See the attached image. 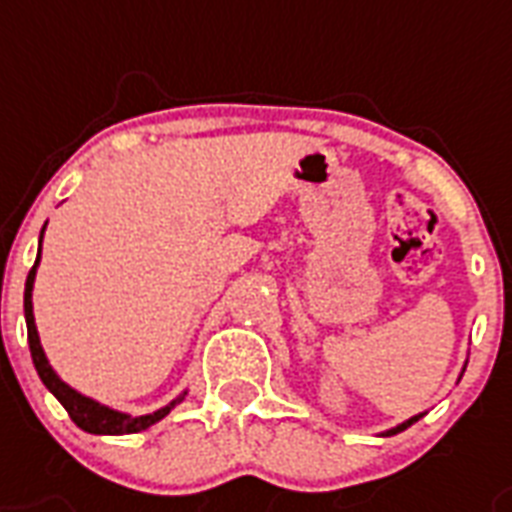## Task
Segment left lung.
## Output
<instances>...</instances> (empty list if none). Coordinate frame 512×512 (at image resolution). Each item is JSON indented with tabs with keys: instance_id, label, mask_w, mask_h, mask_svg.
Instances as JSON below:
<instances>
[{
	"instance_id": "left-lung-1",
	"label": "left lung",
	"mask_w": 512,
	"mask_h": 512,
	"mask_svg": "<svg viewBox=\"0 0 512 512\" xmlns=\"http://www.w3.org/2000/svg\"><path fill=\"white\" fill-rule=\"evenodd\" d=\"M420 417H422V414H417V417H412V420H406L404 425H398V428L388 430V436H393V433H401V430H404V428H409V425H412V422H417V420H420Z\"/></svg>"
}]
</instances>
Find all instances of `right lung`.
Segmentation results:
<instances>
[{
  "label": "right lung",
  "mask_w": 512,
  "mask_h": 512,
  "mask_svg": "<svg viewBox=\"0 0 512 512\" xmlns=\"http://www.w3.org/2000/svg\"><path fill=\"white\" fill-rule=\"evenodd\" d=\"M44 233V228H42ZM36 265H39V257H36L34 268L28 271L26 279V292H23V311H26V327H28V348H31V358H34V366L42 382L47 385L52 396L58 398L63 409L68 412V417L79 425L87 433H95V436H124V433H140V430L151 428L154 422H159L162 417L170 414L172 406L177 401H183V396L172 401L170 406H164L159 412L154 414H143V417H130V414L114 412V409H108V406L98 404V401H92V398L82 396V393H76L74 388H68L66 382L60 380L58 374L52 372L50 361L44 356L42 345H39V335H36V324H34V305H31V289H34V276H36Z\"/></svg>",
  "instance_id": "1"
}]
</instances>
